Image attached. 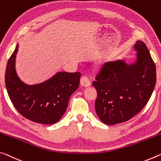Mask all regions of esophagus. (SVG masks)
I'll return each mask as SVG.
<instances>
[{
    "label": "esophagus",
    "mask_w": 161,
    "mask_h": 161,
    "mask_svg": "<svg viewBox=\"0 0 161 161\" xmlns=\"http://www.w3.org/2000/svg\"><path fill=\"white\" fill-rule=\"evenodd\" d=\"M80 84L81 85H82L83 86H90L91 82L90 81V79H89L87 75H83L81 77L80 80Z\"/></svg>",
    "instance_id": "esophagus-1"
}]
</instances>
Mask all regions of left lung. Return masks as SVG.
<instances>
[{
    "mask_svg": "<svg viewBox=\"0 0 161 161\" xmlns=\"http://www.w3.org/2000/svg\"><path fill=\"white\" fill-rule=\"evenodd\" d=\"M137 60L129 65L122 60L104 63L92 85L97 97L95 110L106 125L122 123L131 119L149 101L156 82L155 64L146 45L137 41Z\"/></svg>",
    "mask_w": 161,
    "mask_h": 161,
    "instance_id": "1",
    "label": "left lung"
}]
</instances>
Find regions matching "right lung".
<instances>
[{"mask_svg":"<svg viewBox=\"0 0 161 161\" xmlns=\"http://www.w3.org/2000/svg\"><path fill=\"white\" fill-rule=\"evenodd\" d=\"M19 44L8 61L5 81L8 96L17 111L40 124L56 123L65 113L69 99L80 86V72H58L44 82L28 85L20 80L15 69Z\"/></svg>","mask_w":161,"mask_h":161,"instance_id":"obj_1","label":"right lung"}]
</instances>
